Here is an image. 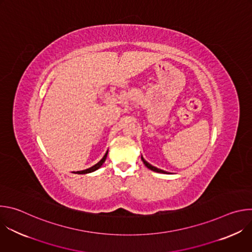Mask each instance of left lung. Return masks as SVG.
<instances>
[{
  "mask_svg": "<svg viewBox=\"0 0 252 252\" xmlns=\"http://www.w3.org/2000/svg\"><path fill=\"white\" fill-rule=\"evenodd\" d=\"M141 160H142V162L145 163V165L148 167V168H150L151 170H153V171H156V172H159V173H168L167 171H165V170H162V169H159V168H158V167H156V166H154V165H152L151 163H149L145 158H142V156H141Z\"/></svg>",
  "mask_w": 252,
  "mask_h": 252,
  "instance_id": "obj_1",
  "label": "left lung"
}]
</instances>
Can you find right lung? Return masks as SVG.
Here are the masks:
<instances>
[{"mask_svg": "<svg viewBox=\"0 0 252 252\" xmlns=\"http://www.w3.org/2000/svg\"><path fill=\"white\" fill-rule=\"evenodd\" d=\"M107 153H109V151H106V153H105V155L103 156V158L96 163V164H94V165H93L92 167H90V168H87V169H85V170H80V171H77V172H75L74 171V173H78V174H86V173H90V172H93V171H95L96 169H98L101 165H102V163L104 162V160H105V158H106V156H107Z\"/></svg>", "mask_w": 252, "mask_h": 252, "instance_id": "1", "label": "right lung"}]
</instances>
